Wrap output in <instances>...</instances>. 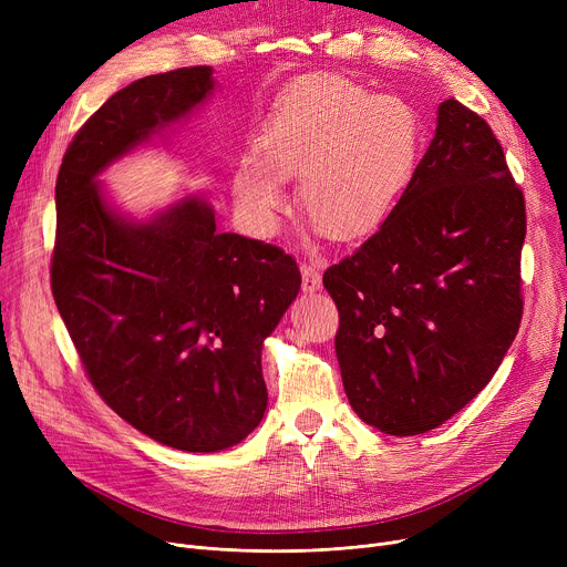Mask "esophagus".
Returning <instances> with one entry per match:
<instances>
[{
    "instance_id": "obj_1",
    "label": "esophagus",
    "mask_w": 567,
    "mask_h": 567,
    "mask_svg": "<svg viewBox=\"0 0 567 567\" xmlns=\"http://www.w3.org/2000/svg\"><path fill=\"white\" fill-rule=\"evenodd\" d=\"M301 274H303V291H317L321 287V274L312 261L301 264Z\"/></svg>"
}]
</instances>
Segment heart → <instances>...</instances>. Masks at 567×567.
I'll use <instances>...</instances> for the list:
<instances>
[{
    "label": "heart",
    "mask_w": 567,
    "mask_h": 567,
    "mask_svg": "<svg viewBox=\"0 0 567 567\" xmlns=\"http://www.w3.org/2000/svg\"><path fill=\"white\" fill-rule=\"evenodd\" d=\"M419 116L398 96L351 80L315 78L287 94L259 137V158L234 174V197L261 231L285 204L280 178L299 177L303 214L326 234L355 238L393 212L415 167Z\"/></svg>",
    "instance_id": "heart-1"
}]
</instances>
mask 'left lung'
<instances>
[{"label": "left lung", "instance_id": "obj_1", "mask_svg": "<svg viewBox=\"0 0 567 567\" xmlns=\"http://www.w3.org/2000/svg\"><path fill=\"white\" fill-rule=\"evenodd\" d=\"M524 193L489 124L455 99L400 202L326 268L344 393L368 425L439 427L498 370L522 321Z\"/></svg>", "mask_w": 567, "mask_h": 567}]
</instances>
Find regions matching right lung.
Segmentation results:
<instances>
[{
    "label": "right lung",
    "mask_w": 567,
    "mask_h": 567,
    "mask_svg": "<svg viewBox=\"0 0 567 567\" xmlns=\"http://www.w3.org/2000/svg\"><path fill=\"white\" fill-rule=\"evenodd\" d=\"M214 89L212 66L146 75L110 96L59 167L52 296L105 404L176 451L216 453L264 419L261 342L301 289L296 259L220 234L186 197L148 223L116 216L96 176Z\"/></svg>",
    "instance_id": "1"
}]
</instances>
